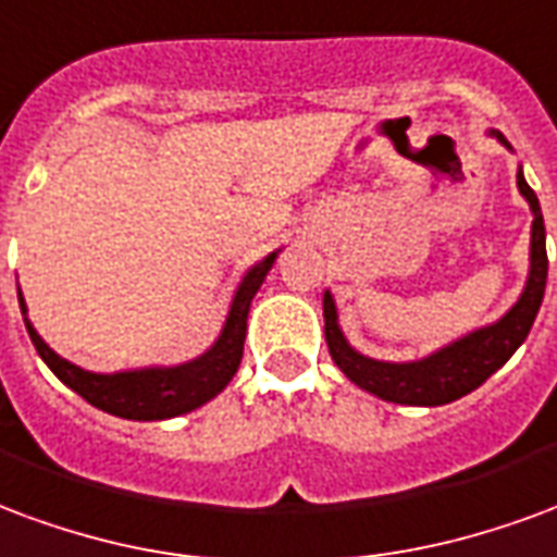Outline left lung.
I'll use <instances>...</instances> for the list:
<instances>
[{
  "instance_id": "obj_1",
  "label": "left lung",
  "mask_w": 557,
  "mask_h": 557,
  "mask_svg": "<svg viewBox=\"0 0 557 557\" xmlns=\"http://www.w3.org/2000/svg\"><path fill=\"white\" fill-rule=\"evenodd\" d=\"M498 139L505 141V136H498ZM517 186L531 205V213H534V225H531V273L517 306L510 308L495 326L478 329L469 338L457 341V344H450V347L430 356V359H421V362H373V359L359 356L344 341L338 329V314H335V302H332V296L323 294L329 352H332V359H335L341 371L347 373L359 388L383 397V400H392V404L442 407V404H450V400L469 395L478 385L486 383L517 352L519 344L529 338L531 323L537 318L543 290H546L549 258H546V225H543L537 195L525 184L522 172L517 174Z\"/></svg>"
}]
</instances>
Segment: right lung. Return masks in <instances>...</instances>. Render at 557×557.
I'll return each mask as SVG.
<instances>
[{"label": "right lung", "mask_w": 557, "mask_h": 557, "mask_svg": "<svg viewBox=\"0 0 557 557\" xmlns=\"http://www.w3.org/2000/svg\"><path fill=\"white\" fill-rule=\"evenodd\" d=\"M275 255H267L258 267H251L246 278L239 282L234 302H231L228 320L222 335L207 350L201 359H195L181 368H150V371H127V373H91L64 362L62 356L40 341V335L26 320V302L20 296L23 320H26L28 338L40 352V359L50 364V371L62 380L67 388L85 397L91 407L103 409L109 416L129 418V421H160V418H174L193 412L210 397H216L231 376L237 373L239 359H243V341H246V318H249L251 296L258 294ZM20 294V290H17Z\"/></svg>", "instance_id": "right-lung-1"}]
</instances>
